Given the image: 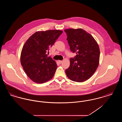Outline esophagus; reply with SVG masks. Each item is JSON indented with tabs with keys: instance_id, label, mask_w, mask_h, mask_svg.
Masks as SVG:
<instances>
[{
	"instance_id": "obj_1",
	"label": "esophagus",
	"mask_w": 122,
	"mask_h": 122,
	"mask_svg": "<svg viewBox=\"0 0 122 122\" xmlns=\"http://www.w3.org/2000/svg\"><path fill=\"white\" fill-rule=\"evenodd\" d=\"M58 62H59V63L60 64H62V62H63V61H62V60H59Z\"/></svg>"
}]
</instances>
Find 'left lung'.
I'll return each mask as SVG.
<instances>
[{"mask_svg":"<svg viewBox=\"0 0 122 122\" xmlns=\"http://www.w3.org/2000/svg\"><path fill=\"white\" fill-rule=\"evenodd\" d=\"M67 40L72 52L76 56L70 59V67L65 70L72 81L82 82L93 75L98 66L100 49L93 36L82 29H68Z\"/></svg>","mask_w":122,"mask_h":122,"instance_id":"1","label":"left lung"}]
</instances>
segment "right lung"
Wrapping results in <instances>:
<instances>
[{"instance_id":"obj_1","label":"right lung","mask_w":122,"mask_h":122,"mask_svg":"<svg viewBox=\"0 0 122 122\" xmlns=\"http://www.w3.org/2000/svg\"><path fill=\"white\" fill-rule=\"evenodd\" d=\"M63 33L60 30L35 32L25 42L20 56L21 65L26 75L36 83H43L51 79L57 65L47 53Z\"/></svg>"}]
</instances>
